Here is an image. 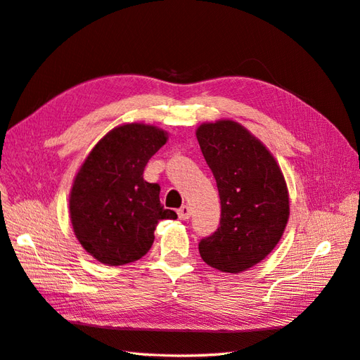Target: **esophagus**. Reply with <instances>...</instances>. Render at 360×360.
I'll return each instance as SVG.
<instances>
[{
	"label": "esophagus",
	"mask_w": 360,
	"mask_h": 360,
	"mask_svg": "<svg viewBox=\"0 0 360 360\" xmlns=\"http://www.w3.org/2000/svg\"><path fill=\"white\" fill-rule=\"evenodd\" d=\"M177 214H179V217L180 219H183V221H186V219H189L191 217V214H192V209L189 205H181L180 209L177 210Z\"/></svg>",
	"instance_id": "1"
}]
</instances>
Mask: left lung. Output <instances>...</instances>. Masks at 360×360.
I'll use <instances>...</instances> for the list:
<instances>
[{
	"instance_id": "left-lung-1",
	"label": "left lung",
	"mask_w": 360,
	"mask_h": 360,
	"mask_svg": "<svg viewBox=\"0 0 360 360\" xmlns=\"http://www.w3.org/2000/svg\"><path fill=\"white\" fill-rule=\"evenodd\" d=\"M197 139L221 198L219 226L201 238L200 255L217 270L240 274L266 258L285 230V180L269 150L231 120L201 124Z\"/></svg>"
}]
</instances>
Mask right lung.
Listing matches in <instances>:
<instances>
[{
    "label": "right lung",
    "instance_id": "1",
    "mask_svg": "<svg viewBox=\"0 0 360 360\" xmlns=\"http://www.w3.org/2000/svg\"><path fill=\"white\" fill-rule=\"evenodd\" d=\"M167 143V134L139 123L115 127L85 159L70 193V219L82 248L108 266L144 257L162 219H176L163 209L158 183L143 174L148 159Z\"/></svg>",
    "mask_w": 360,
    "mask_h": 360
}]
</instances>
